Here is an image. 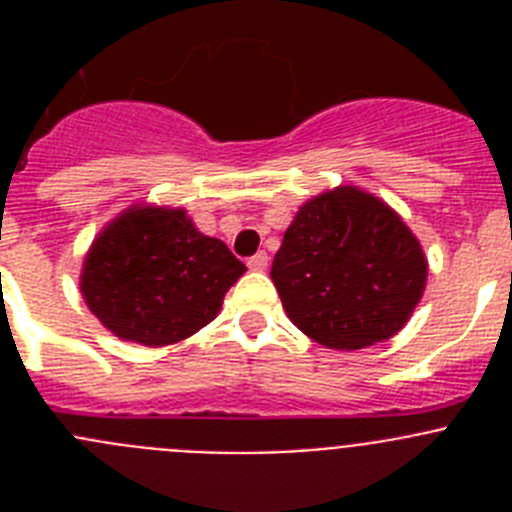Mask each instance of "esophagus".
<instances>
[{
    "label": "esophagus",
    "instance_id": "1",
    "mask_svg": "<svg viewBox=\"0 0 512 512\" xmlns=\"http://www.w3.org/2000/svg\"><path fill=\"white\" fill-rule=\"evenodd\" d=\"M266 266H269V256H266L264 251H259L256 256H251V259H248V269L251 271H264Z\"/></svg>",
    "mask_w": 512,
    "mask_h": 512
}]
</instances>
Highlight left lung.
I'll list each match as a JSON object with an SVG mask.
<instances>
[{"mask_svg": "<svg viewBox=\"0 0 512 512\" xmlns=\"http://www.w3.org/2000/svg\"><path fill=\"white\" fill-rule=\"evenodd\" d=\"M271 279L287 318L307 338L356 351L405 328L425 292L428 259L387 202L336 187L297 210Z\"/></svg>", "mask_w": 512, "mask_h": 512, "instance_id": "1", "label": "left lung"}]
</instances>
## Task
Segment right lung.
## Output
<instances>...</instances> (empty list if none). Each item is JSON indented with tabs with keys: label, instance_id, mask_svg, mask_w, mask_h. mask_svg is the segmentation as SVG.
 <instances>
[{
	"label": "right lung",
	"instance_id": "right-lung-1",
	"mask_svg": "<svg viewBox=\"0 0 512 512\" xmlns=\"http://www.w3.org/2000/svg\"><path fill=\"white\" fill-rule=\"evenodd\" d=\"M243 271L184 207L130 205L92 241L79 289L112 336L161 348L212 323Z\"/></svg>",
	"mask_w": 512,
	"mask_h": 512
}]
</instances>
